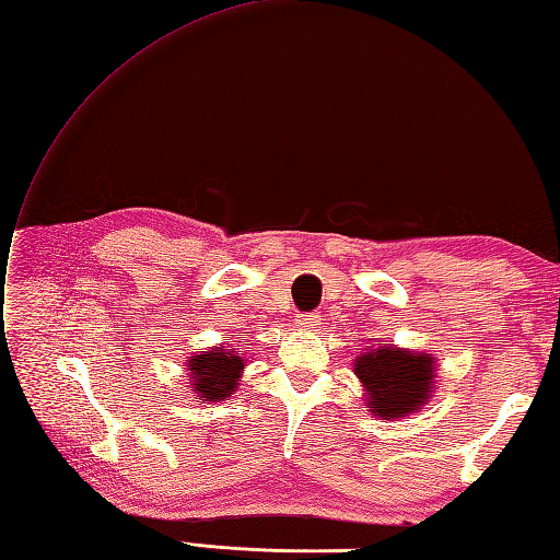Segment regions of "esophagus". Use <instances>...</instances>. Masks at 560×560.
Segmentation results:
<instances>
[{
    "mask_svg": "<svg viewBox=\"0 0 560 560\" xmlns=\"http://www.w3.org/2000/svg\"><path fill=\"white\" fill-rule=\"evenodd\" d=\"M300 326L302 328L318 326V314H300Z\"/></svg>",
    "mask_w": 560,
    "mask_h": 560,
    "instance_id": "obj_1",
    "label": "esophagus"
}]
</instances>
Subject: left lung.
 Here are the masks:
<instances>
[{
    "label": "left lung",
    "mask_w": 560,
    "mask_h": 560,
    "mask_svg": "<svg viewBox=\"0 0 560 560\" xmlns=\"http://www.w3.org/2000/svg\"><path fill=\"white\" fill-rule=\"evenodd\" d=\"M354 374L369 390L378 417H405L429 400L433 385L431 354H412L397 347L371 350L354 359Z\"/></svg>",
    "instance_id": "8db88e82"
}]
</instances>
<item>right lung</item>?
<instances>
[{"label": "right lung", "mask_w": 560, "mask_h": 560, "mask_svg": "<svg viewBox=\"0 0 560 560\" xmlns=\"http://www.w3.org/2000/svg\"><path fill=\"white\" fill-rule=\"evenodd\" d=\"M242 369L244 357L222 350V347L206 354H196L189 364L194 388L198 397H206V400H225L228 395H232V390L237 388Z\"/></svg>", "instance_id": "add662e5"}]
</instances>
